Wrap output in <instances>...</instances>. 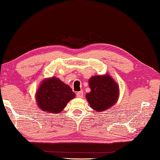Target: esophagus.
Returning a JSON list of instances; mask_svg holds the SVG:
<instances>
[{"mask_svg": "<svg viewBox=\"0 0 160 160\" xmlns=\"http://www.w3.org/2000/svg\"><path fill=\"white\" fill-rule=\"evenodd\" d=\"M76 96L79 98H82L83 97V91H79L76 93Z\"/></svg>", "mask_w": 160, "mask_h": 160, "instance_id": "34e87169", "label": "esophagus"}]
</instances>
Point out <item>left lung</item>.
<instances>
[{
  "instance_id": "left-lung-1",
  "label": "left lung",
  "mask_w": 160,
  "mask_h": 160,
  "mask_svg": "<svg viewBox=\"0 0 160 160\" xmlns=\"http://www.w3.org/2000/svg\"><path fill=\"white\" fill-rule=\"evenodd\" d=\"M90 92L86 98L93 110L102 112L115 104L119 95L117 83L110 75H95L89 80Z\"/></svg>"
}]
</instances>
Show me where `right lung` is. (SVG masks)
<instances>
[{
  "mask_svg": "<svg viewBox=\"0 0 160 160\" xmlns=\"http://www.w3.org/2000/svg\"><path fill=\"white\" fill-rule=\"evenodd\" d=\"M75 93L69 86L58 78L52 77L42 82L36 93L38 107L45 112L59 114Z\"/></svg>",
  "mask_w": 160,
  "mask_h": 160,
  "instance_id": "right-lung-1",
  "label": "right lung"
}]
</instances>
